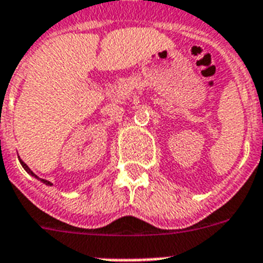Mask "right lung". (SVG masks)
Masks as SVG:
<instances>
[{"instance_id":"right-lung-1","label":"right lung","mask_w":263,"mask_h":263,"mask_svg":"<svg viewBox=\"0 0 263 263\" xmlns=\"http://www.w3.org/2000/svg\"><path fill=\"white\" fill-rule=\"evenodd\" d=\"M18 161H20V163H21V166H23V167H24V170H25V172H27V173H28V174H29V176H32V177H35V178H36V180H39V181H42V182H43V183H46V185H47V186H52V183H51V182H50V181H46V180H42V178H39V177H37V176H36V174H35V173H33V172H32V170H31V168H29V167H28V166H27V163H24V161H21V159H20V157H18Z\"/></svg>"}]
</instances>
